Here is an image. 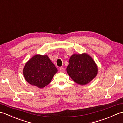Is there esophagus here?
<instances>
[{"label": "esophagus", "instance_id": "esophagus-1", "mask_svg": "<svg viewBox=\"0 0 123 123\" xmlns=\"http://www.w3.org/2000/svg\"><path fill=\"white\" fill-rule=\"evenodd\" d=\"M64 70H65L64 68H63V67H60L59 68V71H60V72H64Z\"/></svg>", "mask_w": 123, "mask_h": 123}]
</instances>
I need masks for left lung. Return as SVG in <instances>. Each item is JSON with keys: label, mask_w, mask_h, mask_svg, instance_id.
Here are the masks:
<instances>
[{"label": "left lung", "mask_w": 123, "mask_h": 123, "mask_svg": "<svg viewBox=\"0 0 123 123\" xmlns=\"http://www.w3.org/2000/svg\"><path fill=\"white\" fill-rule=\"evenodd\" d=\"M67 72L76 83L85 85L95 78L98 67L93 59L86 53L74 54L68 61Z\"/></svg>", "instance_id": "obj_1"}]
</instances>
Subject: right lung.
<instances>
[{
	"label": "right lung",
	"instance_id": "obj_1",
	"mask_svg": "<svg viewBox=\"0 0 123 123\" xmlns=\"http://www.w3.org/2000/svg\"><path fill=\"white\" fill-rule=\"evenodd\" d=\"M57 71L47 55H37L25 64L23 74L29 84L41 88L50 83Z\"/></svg>",
	"mask_w": 123,
	"mask_h": 123
}]
</instances>
